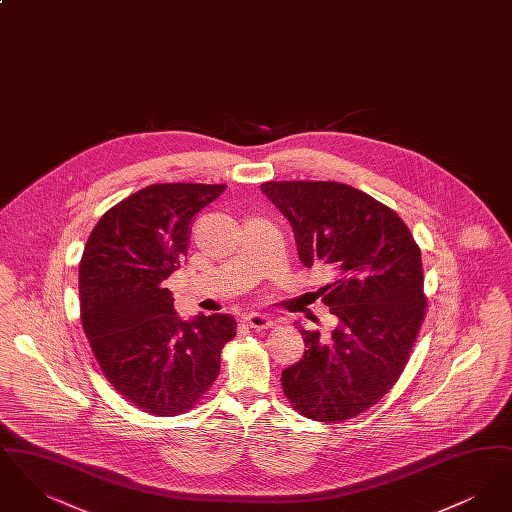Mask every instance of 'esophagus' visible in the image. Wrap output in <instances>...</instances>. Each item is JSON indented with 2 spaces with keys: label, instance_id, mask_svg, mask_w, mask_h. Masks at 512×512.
<instances>
[{
  "label": "esophagus",
  "instance_id": "1",
  "mask_svg": "<svg viewBox=\"0 0 512 512\" xmlns=\"http://www.w3.org/2000/svg\"><path fill=\"white\" fill-rule=\"evenodd\" d=\"M244 320L249 328H253L257 332L268 330V328L274 326L272 318L268 317V315H263V313H249V315H245Z\"/></svg>",
  "mask_w": 512,
  "mask_h": 512
}]
</instances>
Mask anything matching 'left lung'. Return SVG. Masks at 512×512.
<instances>
[{"label":"left lung","instance_id":"left-lung-1","mask_svg":"<svg viewBox=\"0 0 512 512\" xmlns=\"http://www.w3.org/2000/svg\"><path fill=\"white\" fill-rule=\"evenodd\" d=\"M305 267L324 265L330 336L301 330L305 355L282 372L293 411L318 422L365 413L395 386L426 317L420 247L388 205L340 182H265Z\"/></svg>","mask_w":512,"mask_h":512}]
</instances>
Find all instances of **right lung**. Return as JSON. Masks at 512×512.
Listing matches in <instances>:
<instances>
[{
	"label": "right lung",
	"mask_w": 512,
	"mask_h": 512,
	"mask_svg": "<svg viewBox=\"0 0 512 512\" xmlns=\"http://www.w3.org/2000/svg\"><path fill=\"white\" fill-rule=\"evenodd\" d=\"M226 184H151L111 207L94 226L78 270L80 318L113 390L140 411L194 409L236 336L230 315L176 317L165 280L180 268L194 217Z\"/></svg>",
	"instance_id": "1"
}]
</instances>
